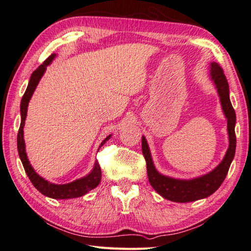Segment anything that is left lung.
<instances>
[{
    "instance_id": "obj_1",
    "label": "left lung",
    "mask_w": 251,
    "mask_h": 251,
    "mask_svg": "<svg viewBox=\"0 0 251 251\" xmlns=\"http://www.w3.org/2000/svg\"><path fill=\"white\" fill-rule=\"evenodd\" d=\"M209 76L217 89L223 113L227 119V132H228L229 138L228 149L226 151L223 160L218 166L209 173L193 179H177L164 176L156 170L148 141L146 137L142 136V154L147 161L149 181L155 191L166 200L186 203L207 198L221 186L233 160L235 146H237L234 133L235 113L229 100L228 82H227L222 68L217 63H210Z\"/></svg>"
}]
</instances>
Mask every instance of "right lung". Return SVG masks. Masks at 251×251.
Listing matches in <instances>:
<instances>
[{
    "instance_id": "1",
    "label": "right lung",
    "mask_w": 251,
    "mask_h": 251,
    "mask_svg": "<svg viewBox=\"0 0 251 251\" xmlns=\"http://www.w3.org/2000/svg\"><path fill=\"white\" fill-rule=\"evenodd\" d=\"M55 56H56L55 53H53V54H51L46 60H45V62L37 68L35 71H33V73L31 74V77L29 79L25 93L23 95V98L21 100V126L18 133V151L27 176L29 177L31 183L37 191L42 193L44 196L49 197V198H52V199L66 200V199L78 198V197L86 195L88 192L94 189L98 184H100V182L101 180V170L98 162L95 161L93 170L91 171L88 175H86L85 177L74 180L70 182V183L54 184V183H51V182H49L48 180H45L43 177H41L40 175L34 171V169L32 168L31 164H30L28 160V157L26 154V148H25V140H24V126H25V119L27 116L28 104L30 100H31L37 85H39L41 78L43 77L44 73L46 72L47 67L52 63V60L55 58ZM111 137L112 135H109L108 137L100 143V149Z\"/></svg>"
}]
</instances>
